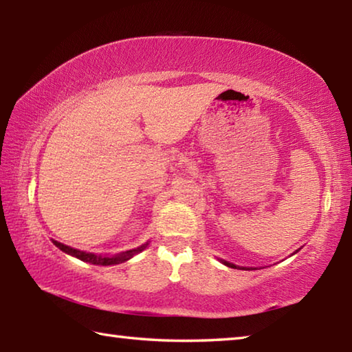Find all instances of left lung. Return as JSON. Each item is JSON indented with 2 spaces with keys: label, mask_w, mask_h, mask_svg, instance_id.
<instances>
[{
  "label": "left lung",
  "mask_w": 352,
  "mask_h": 352,
  "mask_svg": "<svg viewBox=\"0 0 352 352\" xmlns=\"http://www.w3.org/2000/svg\"><path fill=\"white\" fill-rule=\"evenodd\" d=\"M298 252V250H296ZM220 262H222V264H225L226 267H231V269H239V270H250V269H247V267H239V265H236V264H231V262H228V261H223V259H220Z\"/></svg>",
  "instance_id": "left-lung-1"
}]
</instances>
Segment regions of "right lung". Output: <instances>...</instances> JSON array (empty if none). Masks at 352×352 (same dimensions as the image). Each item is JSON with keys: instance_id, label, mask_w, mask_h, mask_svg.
Here are the masks:
<instances>
[{"instance_id": "right-lung-1", "label": "right lung", "mask_w": 352, "mask_h": 352, "mask_svg": "<svg viewBox=\"0 0 352 352\" xmlns=\"http://www.w3.org/2000/svg\"><path fill=\"white\" fill-rule=\"evenodd\" d=\"M52 243L57 248H60L62 252H65L67 254H71L74 256V258L80 259L83 262H90V264H94V265H116V264H121V262H126L129 261L130 258H133L135 254L141 253L142 250H144L148 243L146 242L144 245H141L138 248H133V250H129V252H124V253H119V254H115V256H102V254H94V253H87V252H80V250L77 248H71L68 245H65V243L62 242H57L52 239Z\"/></svg>"}]
</instances>
